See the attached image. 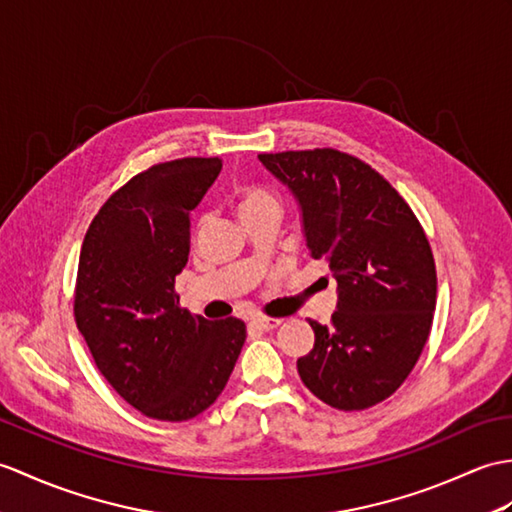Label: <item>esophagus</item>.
Wrapping results in <instances>:
<instances>
[{
    "label": "esophagus",
    "instance_id": "esophagus-1",
    "mask_svg": "<svg viewBox=\"0 0 512 512\" xmlns=\"http://www.w3.org/2000/svg\"><path fill=\"white\" fill-rule=\"evenodd\" d=\"M251 325L261 329V331H270L281 325V318H266V316H257L251 320Z\"/></svg>",
    "mask_w": 512,
    "mask_h": 512
}]
</instances>
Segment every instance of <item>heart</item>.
Masks as SVG:
<instances>
[{"label":"heart","mask_w":512,"mask_h":512,"mask_svg":"<svg viewBox=\"0 0 512 512\" xmlns=\"http://www.w3.org/2000/svg\"><path fill=\"white\" fill-rule=\"evenodd\" d=\"M270 205H277V198L272 196L268 189L259 187V185H244L237 189L235 194V207L240 218L246 216V213H253L257 209H264Z\"/></svg>","instance_id":"obj_1"}]
</instances>
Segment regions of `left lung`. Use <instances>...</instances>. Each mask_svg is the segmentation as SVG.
I'll use <instances>...</instances> for the list:
<instances>
[{
	"label": "left lung",
	"instance_id": "obj_1",
	"mask_svg": "<svg viewBox=\"0 0 512 512\" xmlns=\"http://www.w3.org/2000/svg\"><path fill=\"white\" fill-rule=\"evenodd\" d=\"M259 161L290 189L310 255L338 283L331 323L310 318L314 349L296 360L303 384L331 408H371L403 384L430 336V242L408 202L360 159L318 148Z\"/></svg>",
	"mask_w": 512,
	"mask_h": 512
}]
</instances>
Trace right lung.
I'll use <instances>...</instances> for the list:
<instances>
[{
  "mask_svg": "<svg viewBox=\"0 0 512 512\" xmlns=\"http://www.w3.org/2000/svg\"><path fill=\"white\" fill-rule=\"evenodd\" d=\"M220 168V157L152 165L104 202L82 242L76 325L106 382L150 419L205 412L246 340L240 318L213 323L181 310L174 294L189 255V213Z\"/></svg>",
  "mask_w": 512,
  "mask_h": 512,
  "instance_id": "right-lung-1",
  "label": "right lung"
}]
</instances>
